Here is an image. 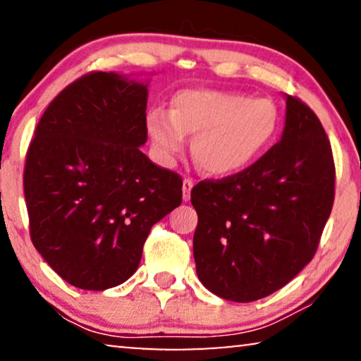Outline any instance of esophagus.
<instances>
[{
  "mask_svg": "<svg viewBox=\"0 0 361 361\" xmlns=\"http://www.w3.org/2000/svg\"><path fill=\"white\" fill-rule=\"evenodd\" d=\"M192 187H194V180L189 179V177H185L184 182H182V192H184V200H190V190Z\"/></svg>",
  "mask_w": 361,
  "mask_h": 361,
  "instance_id": "obj_1",
  "label": "esophagus"
}]
</instances>
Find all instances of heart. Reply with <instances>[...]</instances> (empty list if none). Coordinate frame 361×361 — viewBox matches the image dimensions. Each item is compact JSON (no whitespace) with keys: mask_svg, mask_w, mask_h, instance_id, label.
<instances>
[{"mask_svg":"<svg viewBox=\"0 0 361 361\" xmlns=\"http://www.w3.org/2000/svg\"><path fill=\"white\" fill-rule=\"evenodd\" d=\"M279 126L273 100L241 92L184 90L172 100L171 113L154 110L147 116V131L162 159L180 154L190 136L197 166L216 177L253 166L273 146Z\"/></svg>","mask_w":361,"mask_h":361,"instance_id":"1","label":"heart"}]
</instances>
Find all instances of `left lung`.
Segmentation results:
<instances>
[{
    "instance_id": "left-lung-1",
    "label": "left lung",
    "mask_w": 361,
    "mask_h": 361,
    "mask_svg": "<svg viewBox=\"0 0 361 361\" xmlns=\"http://www.w3.org/2000/svg\"><path fill=\"white\" fill-rule=\"evenodd\" d=\"M334 197L335 164L322 123L288 95L283 136L266 154L190 192L200 283L233 302L276 293L314 258Z\"/></svg>"
}]
</instances>
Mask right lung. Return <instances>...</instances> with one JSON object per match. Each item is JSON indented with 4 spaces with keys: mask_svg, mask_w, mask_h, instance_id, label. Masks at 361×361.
Instances as JSON below:
<instances>
[{
    "mask_svg": "<svg viewBox=\"0 0 361 361\" xmlns=\"http://www.w3.org/2000/svg\"><path fill=\"white\" fill-rule=\"evenodd\" d=\"M147 85L90 72L44 111L24 166L32 245L68 284L105 290L137 269L152 225L180 205L179 174L151 162Z\"/></svg>",
    "mask_w": 361,
    "mask_h": 361,
    "instance_id": "right-lung-1",
    "label": "right lung"
}]
</instances>
